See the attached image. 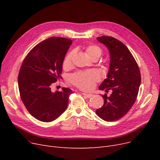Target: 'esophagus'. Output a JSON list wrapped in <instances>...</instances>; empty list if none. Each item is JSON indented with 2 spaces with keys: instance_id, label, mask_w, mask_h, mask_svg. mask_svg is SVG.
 I'll list each match as a JSON object with an SVG mask.
<instances>
[{
  "instance_id": "esophagus-1",
  "label": "esophagus",
  "mask_w": 160,
  "mask_h": 160,
  "mask_svg": "<svg viewBox=\"0 0 160 160\" xmlns=\"http://www.w3.org/2000/svg\"><path fill=\"white\" fill-rule=\"evenodd\" d=\"M82 95H84V96L86 97L87 98H91V97H92L93 96L92 94H88V93H83Z\"/></svg>"
}]
</instances>
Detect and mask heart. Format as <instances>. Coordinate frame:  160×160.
<instances>
[{
    "instance_id": "obj_1",
    "label": "heart",
    "mask_w": 160,
    "mask_h": 160,
    "mask_svg": "<svg viewBox=\"0 0 160 160\" xmlns=\"http://www.w3.org/2000/svg\"><path fill=\"white\" fill-rule=\"evenodd\" d=\"M85 52L86 55L92 60L98 58L102 54V50L99 47L91 45L86 48ZM74 52H70L66 56L63 61V67H67L71 65ZM98 74L94 71L79 72L71 76V81L74 86L83 90H90L93 88L95 83L98 81Z\"/></svg>"
}]
</instances>
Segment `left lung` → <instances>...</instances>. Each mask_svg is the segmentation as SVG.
I'll return each instance as SVG.
<instances>
[{"label":"left lung","mask_w":160,"mask_h":160,"mask_svg":"<svg viewBox=\"0 0 160 160\" xmlns=\"http://www.w3.org/2000/svg\"><path fill=\"white\" fill-rule=\"evenodd\" d=\"M107 47L110 54V64L106 78L98 89L106 92L111 89L110 97L102 95L104 105L96 110L102 119L112 122L127 114L135 103L141 84V73L138 65L122 42L110 36L97 38Z\"/></svg>","instance_id":"obj_1"}]
</instances>
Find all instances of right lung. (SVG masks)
Wrapping results in <instances>:
<instances>
[{
    "label": "right lung",
    "instance_id": "right-lung-1",
    "mask_svg": "<svg viewBox=\"0 0 160 160\" xmlns=\"http://www.w3.org/2000/svg\"><path fill=\"white\" fill-rule=\"evenodd\" d=\"M72 41L52 37L33 47L20 68L18 86L21 98L28 112L39 121L51 122L67 109L69 88L51 91V86L62 78V65Z\"/></svg>",
    "mask_w": 160,
    "mask_h": 160
}]
</instances>
